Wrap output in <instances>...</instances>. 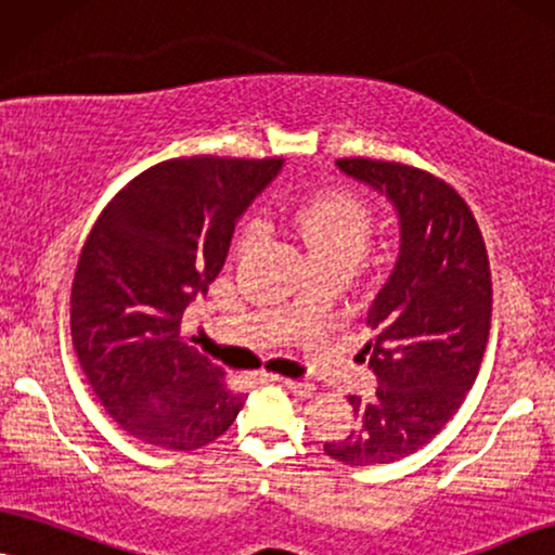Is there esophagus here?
<instances>
[{
	"label": "esophagus",
	"mask_w": 555,
	"mask_h": 555,
	"mask_svg": "<svg viewBox=\"0 0 555 555\" xmlns=\"http://www.w3.org/2000/svg\"><path fill=\"white\" fill-rule=\"evenodd\" d=\"M271 382H279L282 387H286L289 391H294V395L299 397H310L314 391V384L305 382V378H284V376H271Z\"/></svg>",
	"instance_id": "obj_1"
}]
</instances>
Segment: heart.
Masks as SVG:
<instances>
[{
  "instance_id": "heart-1",
  "label": "heart",
  "mask_w": 555,
  "mask_h": 555,
  "mask_svg": "<svg viewBox=\"0 0 555 555\" xmlns=\"http://www.w3.org/2000/svg\"><path fill=\"white\" fill-rule=\"evenodd\" d=\"M279 217L301 237L312 261L340 258L359 266L371 243V212L350 194H318L297 205L279 207ZM263 220L250 217L237 235V250H250L261 241Z\"/></svg>"
}]
</instances>
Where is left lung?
Listing matches in <instances>:
<instances>
[{"instance_id":"1","label":"left lung","mask_w":555,"mask_h":555,"mask_svg":"<svg viewBox=\"0 0 555 555\" xmlns=\"http://www.w3.org/2000/svg\"><path fill=\"white\" fill-rule=\"evenodd\" d=\"M335 166L395 207L399 254L366 312L361 353L376 395L348 397L356 427L325 453L348 466L391 464L430 443L474 387L492 327V273L472 209L446 181L389 160Z\"/></svg>"}]
</instances>
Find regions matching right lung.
I'll return each mask as SVG.
<instances>
[{"label":"right lung","instance_id":"right-lung-1","mask_svg":"<svg viewBox=\"0 0 555 555\" xmlns=\"http://www.w3.org/2000/svg\"><path fill=\"white\" fill-rule=\"evenodd\" d=\"M282 158H173L132 179L91 228L72 289L79 363L122 430L194 451L233 425L225 369L186 346L181 318L225 266L235 222Z\"/></svg>","mask_w":555,"mask_h":555}]
</instances>
